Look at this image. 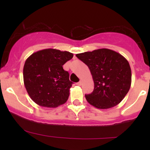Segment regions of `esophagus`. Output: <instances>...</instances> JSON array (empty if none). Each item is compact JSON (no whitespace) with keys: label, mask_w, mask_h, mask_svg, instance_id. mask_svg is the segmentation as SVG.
Listing matches in <instances>:
<instances>
[{"label":"esophagus","mask_w":150,"mask_h":150,"mask_svg":"<svg viewBox=\"0 0 150 150\" xmlns=\"http://www.w3.org/2000/svg\"><path fill=\"white\" fill-rule=\"evenodd\" d=\"M82 80H80V82H77V85H79V86H81V85H82Z\"/></svg>","instance_id":"34e87169"}]
</instances>
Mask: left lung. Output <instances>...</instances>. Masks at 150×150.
<instances>
[{
	"label": "left lung",
	"instance_id": "left-lung-1",
	"mask_svg": "<svg viewBox=\"0 0 150 150\" xmlns=\"http://www.w3.org/2000/svg\"><path fill=\"white\" fill-rule=\"evenodd\" d=\"M76 56L88 66L94 80V91L85 95L89 104L100 109L119 104L131 85V69L126 58L108 49L78 53Z\"/></svg>",
	"mask_w": 150,
	"mask_h": 150
}]
</instances>
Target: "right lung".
<instances>
[{
    "label": "right lung",
    "instance_id": "add662e5",
    "mask_svg": "<svg viewBox=\"0 0 150 150\" xmlns=\"http://www.w3.org/2000/svg\"><path fill=\"white\" fill-rule=\"evenodd\" d=\"M73 57L68 51L46 49L27 58L23 68L24 84L36 104L56 108L66 102L73 82L63 65Z\"/></svg>",
    "mask_w": 150,
    "mask_h": 150
}]
</instances>
